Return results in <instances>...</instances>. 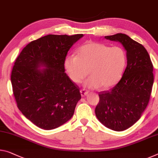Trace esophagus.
I'll return each mask as SVG.
<instances>
[{"instance_id":"34e87169","label":"esophagus","mask_w":158,"mask_h":158,"mask_svg":"<svg viewBox=\"0 0 158 158\" xmlns=\"http://www.w3.org/2000/svg\"><path fill=\"white\" fill-rule=\"evenodd\" d=\"M80 93H81V95L82 96H86V95H87L88 94V91H86V90L85 89H81V90H80Z\"/></svg>"}]
</instances>
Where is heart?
I'll list each match as a JSON object with an SVG mask.
<instances>
[{"label":"heart","mask_w":158,"mask_h":158,"mask_svg":"<svg viewBox=\"0 0 158 158\" xmlns=\"http://www.w3.org/2000/svg\"><path fill=\"white\" fill-rule=\"evenodd\" d=\"M127 54L119 46L89 41L77 50V56L69 55L64 60L68 76L74 83H80L89 74L91 77L85 82L89 88L107 89L113 86L124 71Z\"/></svg>","instance_id":"b5f03b06"}]
</instances>
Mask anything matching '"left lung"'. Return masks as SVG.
I'll return each instance as SVG.
<instances>
[{
  "label": "left lung",
  "instance_id": "1",
  "mask_svg": "<svg viewBox=\"0 0 158 158\" xmlns=\"http://www.w3.org/2000/svg\"><path fill=\"white\" fill-rule=\"evenodd\" d=\"M105 38L123 45L127 64L118 83L109 91L99 93L95 112L107 128L121 131L136 123L148 104L154 81L153 65L144 46L127 35L119 33Z\"/></svg>",
  "mask_w": 158,
  "mask_h": 158
}]
</instances>
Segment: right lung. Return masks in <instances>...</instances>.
Listing matches in <instances>:
<instances>
[{
    "mask_svg": "<svg viewBox=\"0 0 158 158\" xmlns=\"http://www.w3.org/2000/svg\"><path fill=\"white\" fill-rule=\"evenodd\" d=\"M82 36L47 35L27 44L15 60L11 83L17 107L39 128L56 129L73 116L81 94L64 72V60Z\"/></svg>",
    "mask_w": 158,
    "mask_h": 158,
    "instance_id": "right-lung-1",
    "label": "right lung"
}]
</instances>
